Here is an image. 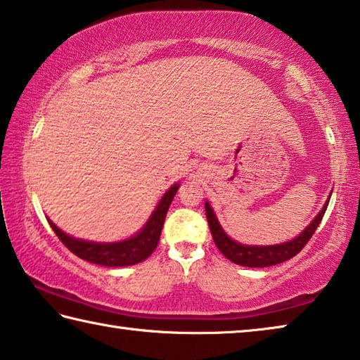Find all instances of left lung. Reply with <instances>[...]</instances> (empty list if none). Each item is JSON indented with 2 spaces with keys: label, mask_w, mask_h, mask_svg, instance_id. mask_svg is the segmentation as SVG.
<instances>
[{
  "label": "left lung",
  "mask_w": 360,
  "mask_h": 360,
  "mask_svg": "<svg viewBox=\"0 0 360 360\" xmlns=\"http://www.w3.org/2000/svg\"><path fill=\"white\" fill-rule=\"evenodd\" d=\"M328 202H330V197H328L326 205L322 206L319 214L313 219L311 224H309L300 235L295 236L294 240L279 243V245H271V246L241 245V243L231 240L230 236L225 233L224 229L221 227V224H219L216 212L211 208L210 202H205V211H206V219H208V224H210L212 240H214L219 251H221L225 257L233 262V264H236V265L262 268V266L278 265V264H281V262L292 259L294 255L300 252L303 246L307 245L309 238L313 236L316 229H318V225L321 224L322 217H324V214H326Z\"/></svg>",
  "instance_id": "left-lung-1"
}]
</instances>
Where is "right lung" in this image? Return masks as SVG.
<instances>
[{
	"label": "right lung",
	"instance_id": "add662e5",
	"mask_svg": "<svg viewBox=\"0 0 360 360\" xmlns=\"http://www.w3.org/2000/svg\"><path fill=\"white\" fill-rule=\"evenodd\" d=\"M179 184H173L165 192V195L160 198V202L152 211L148 222L144 227L135 233L130 238L114 241V243H96V241H87L82 238H75L63 230H60L51 219L47 217L49 224H51L52 230L56 231L60 241L70 249L72 254L77 257L90 262V264L103 265V266H130L139 264L149 257L154 252V249L160 240V233L163 229V222H165L167 212L169 205H172L176 192H178Z\"/></svg>",
	"mask_w": 360,
	"mask_h": 360
}]
</instances>
